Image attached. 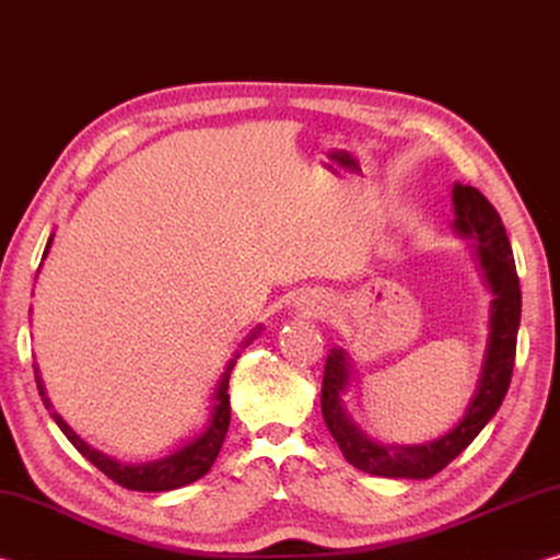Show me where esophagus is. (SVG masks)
<instances>
[{
  "mask_svg": "<svg viewBox=\"0 0 560 560\" xmlns=\"http://www.w3.org/2000/svg\"><path fill=\"white\" fill-rule=\"evenodd\" d=\"M296 306L303 311V314H308V316H320V314H324V301H318L316 296H301L296 301Z\"/></svg>",
  "mask_w": 560,
  "mask_h": 560,
  "instance_id": "obj_1",
  "label": "esophagus"
}]
</instances>
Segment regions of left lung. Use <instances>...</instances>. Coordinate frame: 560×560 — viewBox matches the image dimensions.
<instances>
[{"instance_id": "left-lung-1", "label": "left lung", "mask_w": 560, "mask_h": 560, "mask_svg": "<svg viewBox=\"0 0 560 560\" xmlns=\"http://www.w3.org/2000/svg\"><path fill=\"white\" fill-rule=\"evenodd\" d=\"M454 230L459 236L477 242V259L485 281L491 291V316L485 365H481L479 385L457 428L428 444H377L368 440L350 420L340 395L350 381L348 358L340 348L330 350L326 358L324 385H320V410L328 432L334 434L343 457L355 469L390 479H430L469 447L471 440L485 430V424L497 415L501 400L509 390L514 373L516 336L521 320V289L516 277L514 254L501 222L485 195L477 187L454 185Z\"/></svg>"}]
</instances>
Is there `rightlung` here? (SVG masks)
<instances>
[{
	"label": "right lung",
	"mask_w": 560,
	"mask_h": 560,
	"mask_svg": "<svg viewBox=\"0 0 560 560\" xmlns=\"http://www.w3.org/2000/svg\"><path fill=\"white\" fill-rule=\"evenodd\" d=\"M51 240H54V234L49 236V244H46L44 257L49 254ZM259 328L244 340V346H249L252 340L257 338ZM236 358H240V355H234L230 363H226L220 383H217L214 405H212V415H210V422H207V428L200 434H197L192 442H187L185 447H179L177 452L167 454V457H163V459L143 462V464L116 462V459H110L108 454L93 450L91 444L83 442L79 434H75L69 428V424L61 420L59 412H51V417H54V422L59 424L66 438H69L73 447L79 450L83 457H86L93 464V467H98L108 479L116 481V485L126 487L130 491H170V489L187 487V485H192V481H197L200 477H205L207 471H210V467L217 459V454H220V450H222L224 434H226V430H230V393H226V390H230V375H232V368L236 365ZM34 375H36V387H39L42 400L51 410V400L46 397L39 368H34Z\"/></svg>",
	"instance_id": "add662e5"
}]
</instances>
